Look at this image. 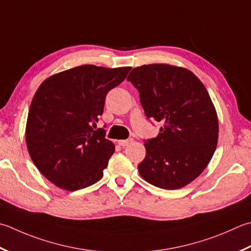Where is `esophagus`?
Wrapping results in <instances>:
<instances>
[{"label":"esophagus","mask_w":251,"mask_h":251,"mask_svg":"<svg viewBox=\"0 0 251 251\" xmlns=\"http://www.w3.org/2000/svg\"><path fill=\"white\" fill-rule=\"evenodd\" d=\"M132 142V139L131 138H129V139H123V140H119L117 141V144H119L120 146H122V147H126V146H128L129 144H131Z\"/></svg>","instance_id":"34e87169"}]
</instances>
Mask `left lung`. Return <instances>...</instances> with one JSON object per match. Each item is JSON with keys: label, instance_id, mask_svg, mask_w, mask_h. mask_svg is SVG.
Wrapping results in <instances>:
<instances>
[{"label": "left lung", "instance_id": "left-lung-1", "mask_svg": "<svg viewBox=\"0 0 251 251\" xmlns=\"http://www.w3.org/2000/svg\"><path fill=\"white\" fill-rule=\"evenodd\" d=\"M127 80L138 90L147 119L163 124L155 138L145 140L139 174L159 188L184 187L217 149L219 122L207 89L194 73L168 64L136 67Z\"/></svg>", "mask_w": 251, "mask_h": 251}]
</instances>
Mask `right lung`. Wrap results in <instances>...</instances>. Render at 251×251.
<instances>
[{
  "instance_id": "obj_1",
  "label": "right lung",
  "mask_w": 251,
  "mask_h": 251,
  "mask_svg": "<svg viewBox=\"0 0 251 251\" xmlns=\"http://www.w3.org/2000/svg\"><path fill=\"white\" fill-rule=\"evenodd\" d=\"M130 67L81 65L44 80L31 101L26 125L30 158L44 177L75 191L103 176L115 146L105 130L92 128L105 97L125 79Z\"/></svg>"
}]
</instances>
